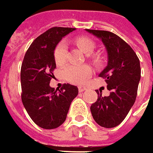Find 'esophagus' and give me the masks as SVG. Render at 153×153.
Here are the masks:
<instances>
[{"instance_id": "obj_1", "label": "esophagus", "mask_w": 153, "mask_h": 153, "mask_svg": "<svg viewBox=\"0 0 153 153\" xmlns=\"http://www.w3.org/2000/svg\"><path fill=\"white\" fill-rule=\"evenodd\" d=\"M86 90V87L85 86V85H80V86H79V92H83L84 91H85Z\"/></svg>"}]
</instances>
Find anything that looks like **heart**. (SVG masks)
<instances>
[{
  "label": "heart",
  "mask_w": 153,
  "mask_h": 153,
  "mask_svg": "<svg viewBox=\"0 0 153 153\" xmlns=\"http://www.w3.org/2000/svg\"><path fill=\"white\" fill-rule=\"evenodd\" d=\"M77 45L85 54L91 53L95 48V43L89 37H81L76 39ZM68 45L65 41L58 43L54 50V59L58 66H62L67 61ZM94 60L97 62L98 57L95 56ZM91 68L86 65H68L63 69L64 78L73 84H81L90 76Z\"/></svg>",
  "instance_id": "1"
}]
</instances>
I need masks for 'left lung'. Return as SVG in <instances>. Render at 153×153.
I'll return each instance as SVG.
<instances>
[{"instance_id":"obj_1","label":"left lung","mask_w":153,"mask_h":153,"mask_svg":"<svg viewBox=\"0 0 153 153\" xmlns=\"http://www.w3.org/2000/svg\"><path fill=\"white\" fill-rule=\"evenodd\" d=\"M99 38L107 51L108 63L98 74L105 79L108 97L98 94L91 106L93 119L103 128H115L125 119L135 102L140 79V64L135 52L123 39L107 30H88Z\"/></svg>"}]
</instances>
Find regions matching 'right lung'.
<instances>
[{
  "mask_svg": "<svg viewBox=\"0 0 153 153\" xmlns=\"http://www.w3.org/2000/svg\"><path fill=\"white\" fill-rule=\"evenodd\" d=\"M75 28L53 27L37 37L27 50L20 71L24 107L42 128L53 129L65 122L78 87L64 84L61 90L50 87L56 68L54 50L59 42Z\"/></svg>",
  "mask_w": 153,
  "mask_h": 153,
  "instance_id": "add662e5",
  "label": "right lung"
}]
</instances>
